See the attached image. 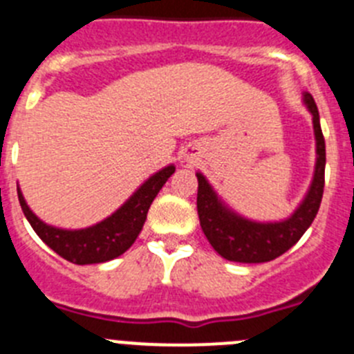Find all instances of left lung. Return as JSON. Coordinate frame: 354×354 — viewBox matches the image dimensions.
Listing matches in <instances>:
<instances>
[{"label":"left lung","instance_id":"8db88e82","mask_svg":"<svg viewBox=\"0 0 354 354\" xmlns=\"http://www.w3.org/2000/svg\"><path fill=\"white\" fill-rule=\"evenodd\" d=\"M303 103L312 113L315 135V169L312 183L297 208L281 221H253L228 207L203 173L198 176V215L210 245L223 258L239 263L270 262L288 251L310 228L324 192L326 146L312 94L303 92Z\"/></svg>","mask_w":354,"mask_h":354}]
</instances>
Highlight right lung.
I'll list each match as a JSON object with an SVG mask.
<instances>
[{
    "mask_svg": "<svg viewBox=\"0 0 354 354\" xmlns=\"http://www.w3.org/2000/svg\"><path fill=\"white\" fill-rule=\"evenodd\" d=\"M174 169H176L174 164H169L156 171L112 215L92 226L80 230L57 228V226L46 224L33 214L19 187H17V196H19L23 214L26 215L32 228L55 253L76 266L103 263L121 257L124 251L130 250L135 239L142 232L147 210L151 207L153 199L174 173Z\"/></svg>",
    "mask_w": 354,
    "mask_h": 354,
    "instance_id": "1",
    "label": "right lung"
}]
</instances>
